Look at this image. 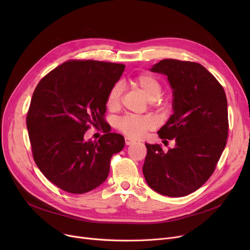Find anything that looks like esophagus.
Wrapping results in <instances>:
<instances>
[{"mask_svg":"<svg viewBox=\"0 0 250 250\" xmlns=\"http://www.w3.org/2000/svg\"><path fill=\"white\" fill-rule=\"evenodd\" d=\"M125 145H132V144H134L135 142L130 139V138H127V137H125Z\"/></svg>","mask_w":250,"mask_h":250,"instance_id":"1","label":"esophagus"}]
</instances>
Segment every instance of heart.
<instances>
[{
	"label": "heart",
	"instance_id": "obj_1",
	"mask_svg": "<svg viewBox=\"0 0 250 250\" xmlns=\"http://www.w3.org/2000/svg\"><path fill=\"white\" fill-rule=\"evenodd\" d=\"M130 85L140 91L149 101H156L162 95L163 86L158 78L155 76L142 73L129 80ZM123 98V89L120 84H114L106 95V106L109 110H117L121 107ZM158 105L162 102L158 100ZM155 120L152 116H130L126 115L122 117L117 122V128L125 136L132 139H139L148 130L155 127Z\"/></svg>",
	"mask_w": 250,
	"mask_h": 250
}]
</instances>
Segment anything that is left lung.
<instances>
[{
	"mask_svg": "<svg viewBox=\"0 0 250 250\" xmlns=\"http://www.w3.org/2000/svg\"><path fill=\"white\" fill-rule=\"evenodd\" d=\"M151 71L166 75L173 89L174 113L158 136L174 140L175 147L163 151L159 145L146 144L143 173L155 191L185 196L212 176L225 149L229 129L226 94L199 62L165 59Z\"/></svg>",
	"mask_w": 250,
	"mask_h": 250,
	"instance_id": "1",
	"label": "left lung"
}]
</instances>
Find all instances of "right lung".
Here are the masks:
<instances>
[{"label":"right lung","mask_w":250,"mask_h":250,"mask_svg":"<svg viewBox=\"0 0 250 250\" xmlns=\"http://www.w3.org/2000/svg\"><path fill=\"white\" fill-rule=\"evenodd\" d=\"M125 65L94 60H69L37 84L26 116L33 159L61 189L88 192L107 178L113 154L125 146L105 121L106 95ZM93 125L105 134L98 141L83 135Z\"/></svg>","instance_id":"obj_1"}]
</instances>
